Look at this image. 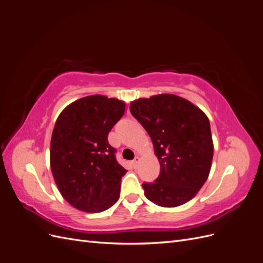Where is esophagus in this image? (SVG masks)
<instances>
[{
	"instance_id": "obj_1",
	"label": "esophagus",
	"mask_w": 263,
	"mask_h": 263,
	"mask_svg": "<svg viewBox=\"0 0 263 263\" xmlns=\"http://www.w3.org/2000/svg\"><path fill=\"white\" fill-rule=\"evenodd\" d=\"M139 160H140V158H139L138 156L135 157V159L133 160V164H134V166H137V164L139 163Z\"/></svg>"
}]
</instances>
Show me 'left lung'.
Instances as JSON below:
<instances>
[{
  "label": "left lung",
  "mask_w": 263,
  "mask_h": 263,
  "mask_svg": "<svg viewBox=\"0 0 263 263\" xmlns=\"http://www.w3.org/2000/svg\"><path fill=\"white\" fill-rule=\"evenodd\" d=\"M129 109L153 140L160 163L155 182L142 183L145 196L162 208L189 202L211 171L214 147L208 116L173 94L136 100Z\"/></svg>",
  "instance_id": "8db88e82"
}]
</instances>
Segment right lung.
I'll return each mask as SVG.
<instances>
[{"label": "right lung", "mask_w": 263, "mask_h": 263, "mask_svg": "<svg viewBox=\"0 0 263 263\" xmlns=\"http://www.w3.org/2000/svg\"><path fill=\"white\" fill-rule=\"evenodd\" d=\"M125 113V103L91 95L71 103L51 136V172L63 198L73 208L100 213L119 198L126 169L116 160L107 136Z\"/></svg>", "instance_id": "1"}]
</instances>
